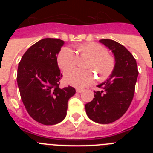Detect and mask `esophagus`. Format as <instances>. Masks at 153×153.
<instances>
[{
	"mask_svg": "<svg viewBox=\"0 0 153 153\" xmlns=\"http://www.w3.org/2000/svg\"><path fill=\"white\" fill-rule=\"evenodd\" d=\"M76 92H77V93H82V92H83V89H79V88H77V89H76Z\"/></svg>",
	"mask_w": 153,
	"mask_h": 153,
	"instance_id": "34e87169",
	"label": "esophagus"
}]
</instances>
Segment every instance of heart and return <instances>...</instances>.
<instances>
[{"instance_id": "1", "label": "heart", "mask_w": 153, "mask_h": 153, "mask_svg": "<svg viewBox=\"0 0 153 153\" xmlns=\"http://www.w3.org/2000/svg\"><path fill=\"white\" fill-rule=\"evenodd\" d=\"M76 50L81 57L90 58L86 67L93 70L98 75L99 80H106L111 75L116 66V60L114 56L109 54L106 47L90 42L77 46ZM77 61L76 54L68 47L63 48L58 54V66L63 71L74 68ZM64 79L67 84L83 88L93 83L95 76L92 70H74L66 73Z\"/></svg>"}]
</instances>
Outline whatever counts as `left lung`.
<instances>
[{"mask_svg":"<svg viewBox=\"0 0 153 153\" xmlns=\"http://www.w3.org/2000/svg\"><path fill=\"white\" fill-rule=\"evenodd\" d=\"M113 51L116 66L110 77L98 85L93 100L85 105L89 118L98 123L108 124L119 120L130 106L135 93L138 71L136 59L118 42L109 39L100 40Z\"/></svg>","mask_w":153,"mask_h":153,"instance_id":"8db88e82","label":"left lung"}]
</instances>
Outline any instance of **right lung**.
<instances>
[{"label":"right lung","instance_id":"obj_1","mask_svg":"<svg viewBox=\"0 0 153 153\" xmlns=\"http://www.w3.org/2000/svg\"><path fill=\"white\" fill-rule=\"evenodd\" d=\"M63 40L45 38L25 52L19 63L17 80L21 100L35 121L54 125L67 116V102L76 90L60 88L63 77L57 64V54Z\"/></svg>","mask_w":153,"mask_h":153}]
</instances>
